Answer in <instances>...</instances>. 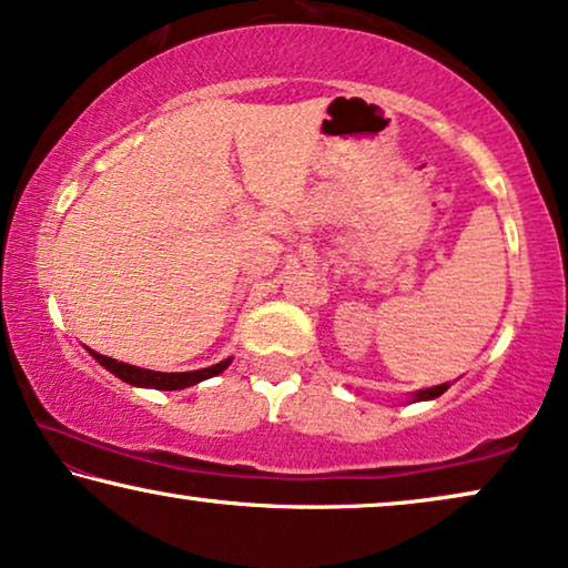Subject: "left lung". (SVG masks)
I'll list each match as a JSON object with an SVG mask.
<instances>
[{
	"label": "left lung",
	"mask_w": 568,
	"mask_h": 568,
	"mask_svg": "<svg viewBox=\"0 0 568 568\" xmlns=\"http://www.w3.org/2000/svg\"><path fill=\"white\" fill-rule=\"evenodd\" d=\"M447 388H450V383H440V386H433V388L417 390V394H414L412 398H414V402H427V398H437V396H443Z\"/></svg>",
	"instance_id": "8db88e82"
}]
</instances>
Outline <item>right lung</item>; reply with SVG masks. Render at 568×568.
<instances>
[{"mask_svg":"<svg viewBox=\"0 0 568 568\" xmlns=\"http://www.w3.org/2000/svg\"><path fill=\"white\" fill-rule=\"evenodd\" d=\"M90 355L98 361L105 371H110L118 378L131 383V386H141V388H156V390H178V388H187V386H195V383H201L205 378H213V375H219L226 371L231 365V357L229 361H221L211 367H203V371H187V373H159V371H146V367H135V365H128V363H118L113 357L108 355H100L90 349Z\"/></svg>","mask_w":568,"mask_h":568,"instance_id":"right-lung-1","label":"right lung"}]
</instances>
